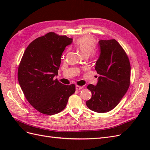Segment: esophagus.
I'll return each mask as SVG.
<instances>
[{"mask_svg": "<svg viewBox=\"0 0 150 150\" xmlns=\"http://www.w3.org/2000/svg\"><path fill=\"white\" fill-rule=\"evenodd\" d=\"M83 86H76V90H81V89H83Z\"/></svg>", "mask_w": 150, "mask_h": 150, "instance_id": "obj_1", "label": "esophagus"}]
</instances>
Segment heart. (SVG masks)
I'll return each instance as SVG.
<instances>
[{
	"instance_id": "1",
	"label": "heart",
	"mask_w": 150,
	"mask_h": 150,
	"mask_svg": "<svg viewBox=\"0 0 150 150\" xmlns=\"http://www.w3.org/2000/svg\"><path fill=\"white\" fill-rule=\"evenodd\" d=\"M96 40L92 35H85L77 39L75 46L84 56H88L96 47Z\"/></svg>"
}]
</instances>
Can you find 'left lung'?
I'll use <instances>...</instances> for the list:
<instances>
[{"label": "left lung", "mask_w": 150, "mask_h": 150, "mask_svg": "<svg viewBox=\"0 0 150 150\" xmlns=\"http://www.w3.org/2000/svg\"><path fill=\"white\" fill-rule=\"evenodd\" d=\"M99 56L95 69L99 75L96 85L88 89L92 96L86 102L89 109L103 113L114 109L128 91L131 66L126 52L115 39L99 40Z\"/></svg>", "instance_id": "obj_1"}]
</instances>
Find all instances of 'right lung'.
<instances>
[{"label": "right lung", "instance_id": "right-lung-1", "mask_svg": "<svg viewBox=\"0 0 150 150\" xmlns=\"http://www.w3.org/2000/svg\"><path fill=\"white\" fill-rule=\"evenodd\" d=\"M72 39L49 33L33 40L22 57L18 81L27 100L42 114L53 115L66 108L75 85H64L54 78L58 75L61 55Z\"/></svg>", "mask_w": 150, "mask_h": 150}]
</instances>
